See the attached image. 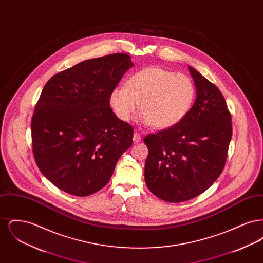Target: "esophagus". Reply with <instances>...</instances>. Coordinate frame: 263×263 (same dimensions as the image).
I'll return each instance as SVG.
<instances>
[{
	"mask_svg": "<svg viewBox=\"0 0 263 263\" xmlns=\"http://www.w3.org/2000/svg\"><path fill=\"white\" fill-rule=\"evenodd\" d=\"M133 141H134V143H140V142L142 141L141 135H140L138 132H135V133L133 134Z\"/></svg>",
	"mask_w": 263,
	"mask_h": 263,
	"instance_id": "1",
	"label": "esophagus"
}]
</instances>
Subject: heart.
I'll list each match as a JSON object with an SVG mask.
<instances>
[{
    "instance_id": "1",
    "label": "heart",
    "mask_w": 263,
    "mask_h": 263,
    "mask_svg": "<svg viewBox=\"0 0 263 263\" xmlns=\"http://www.w3.org/2000/svg\"><path fill=\"white\" fill-rule=\"evenodd\" d=\"M194 97L195 87L187 75L161 67H147L131 76L126 87L113 88L109 104L115 115L127 122L140 102L142 110L138 114V122L166 129L178 124L187 115Z\"/></svg>"
}]
</instances>
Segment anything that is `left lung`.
Masks as SVG:
<instances>
[{
    "mask_svg": "<svg viewBox=\"0 0 263 263\" xmlns=\"http://www.w3.org/2000/svg\"><path fill=\"white\" fill-rule=\"evenodd\" d=\"M196 99L176 125L144 139L149 154L145 181L162 200H190L212 185L225 165L232 138V117L222 92L188 66Z\"/></svg>",
    "mask_w": 263,
    "mask_h": 263,
    "instance_id": "obj_1",
    "label": "left lung"
}]
</instances>
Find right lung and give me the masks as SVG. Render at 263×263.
Listing matches in <instances>:
<instances>
[{"label": "right lung", "mask_w": 263, "mask_h": 263, "mask_svg": "<svg viewBox=\"0 0 263 263\" xmlns=\"http://www.w3.org/2000/svg\"><path fill=\"white\" fill-rule=\"evenodd\" d=\"M133 66L129 55L111 54L79 63L44 86L31 120L32 151L56 187L84 197L111 178L133 128L114 114L109 95Z\"/></svg>", "instance_id": "1"}]
</instances>
